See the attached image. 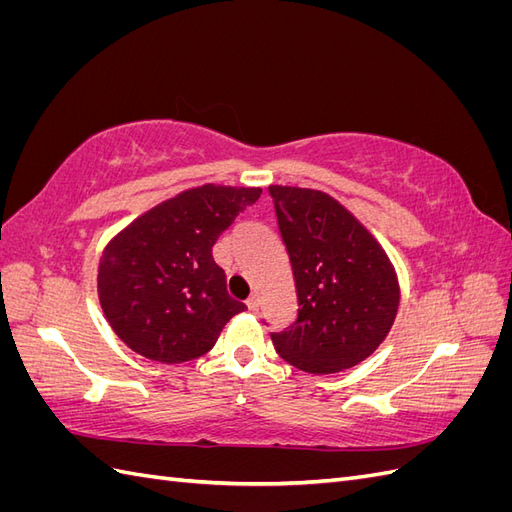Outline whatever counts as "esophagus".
Instances as JSON below:
<instances>
[{"instance_id": "34e87169", "label": "esophagus", "mask_w": 512, "mask_h": 512, "mask_svg": "<svg viewBox=\"0 0 512 512\" xmlns=\"http://www.w3.org/2000/svg\"><path fill=\"white\" fill-rule=\"evenodd\" d=\"M245 303H247V307H250V312H258V305H260V301H258L256 294H252V297L247 299Z\"/></svg>"}]
</instances>
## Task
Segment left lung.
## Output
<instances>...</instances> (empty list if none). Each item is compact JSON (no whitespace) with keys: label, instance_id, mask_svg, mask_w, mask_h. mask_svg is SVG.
<instances>
[{"label":"left lung","instance_id":"obj_1","mask_svg":"<svg viewBox=\"0 0 512 512\" xmlns=\"http://www.w3.org/2000/svg\"><path fill=\"white\" fill-rule=\"evenodd\" d=\"M297 286V320L271 333L307 374H335L374 352L393 327L399 286L374 237L329 194L269 185Z\"/></svg>","mask_w":512,"mask_h":512}]
</instances>
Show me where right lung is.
Segmentation results:
<instances>
[{
    "mask_svg": "<svg viewBox=\"0 0 512 512\" xmlns=\"http://www.w3.org/2000/svg\"><path fill=\"white\" fill-rule=\"evenodd\" d=\"M258 188L203 185L151 209L106 245L98 294L123 344L160 363L198 359L245 303L226 290L213 245Z\"/></svg>",
    "mask_w": 512,
    "mask_h": 512,
    "instance_id": "add662e5",
    "label": "right lung"
}]
</instances>
